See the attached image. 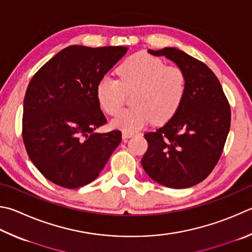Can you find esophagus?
I'll use <instances>...</instances> for the list:
<instances>
[{
	"label": "esophagus",
	"mask_w": 252,
	"mask_h": 252,
	"mask_svg": "<svg viewBox=\"0 0 252 252\" xmlns=\"http://www.w3.org/2000/svg\"><path fill=\"white\" fill-rule=\"evenodd\" d=\"M134 135V132H130V131H123L122 132V138L123 139H130Z\"/></svg>",
	"instance_id": "obj_1"
}]
</instances>
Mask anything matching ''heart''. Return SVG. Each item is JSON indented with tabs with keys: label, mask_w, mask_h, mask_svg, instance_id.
Listing matches in <instances>:
<instances>
[{
	"label": "heart",
	"mask_w": 252,
	"mask_h": 252,
	"mask_svg": "<svg viewBox=\"0 0 252 252\" xmlns=\"http://www.w3.org/2000/svg\"><path fill=\"white\" fill-rule=\"evenodd\" d=\"M119 80L103 77L95 95L103 111L116 117L132 94L133 107L123 111L112 122L123 131H134L152 121L163 125L182 106L186 94V77L180 67L165 65L162 59L138 53L123 62L117 69Z\"/></svg>",
	"instance_id": "heart-1"
}]
</instances>
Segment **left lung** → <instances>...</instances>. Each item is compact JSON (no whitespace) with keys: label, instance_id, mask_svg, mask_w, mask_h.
Returning <instances> with one entry per match:
<instances>
[{"label":"left lung","instance_id":"obj_1","mask_svg":"<svg viewBox=\"0 0 252 252\" xmlns=\"http://www.w3.org/2000/svg\"><path fill=\"white\" fill-rule=\"evenodd\" d=\"M148 52L165 56L184 71L186 94L172 119L144 134L149 148L141 162L158 184L187 189L204 181L218 163L230 129V106L216 75L182 50Z\"/></svg>","mask_w":252,"mask_h":252}]
</instances>
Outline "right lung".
<instances>
[{"label":"right lung","mask_w":252,"mask_h":252,"mask_svg":"<svg viewBox=\"0 0 252 252\" xmlns=\"http://www.w3.org/2000/svg\"><path fill=\"white\" fill-rule=\"evenodd\" d=\"M127 48H63L36 72L23 106V141L31 161L54 184L78 189L98 177L121 142V131L94 133L107 123L95 95L99 80Z\"/></svg>","instance_id":"1"}]
</instances>
